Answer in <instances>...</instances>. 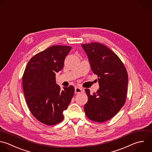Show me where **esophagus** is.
I'll list each match as a JSON object with an SVG mask.
<instances>
[{
    "mask_svg": "<svg viewBox=\"0 0 152 152\" xmlns=\"http://www.w3.org/2000/svg\"><path fill=\"white\" fill-rule=\"evenodd\" d=\"M83 91V88H80V87H75V93H82Z\"/></svg>",
    "mask_w": 152,
    "mask_h": 152,
    "instance_id": "34e87169",
    "label": "esophagus"
}]
</instances>
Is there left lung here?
<instances>
[{"label":"left lung","mask_w":152,"mask_h":152,"mask_svg":"<svg viewBox=\"0 0 152 152\" xmlns=\"http://www.w3.org/2000/svg\"><path fill=\"white\" fill-rule=\"evenodd\" d=\"M91 71L97 75L99 88L93 94L85 89L88 102L84 105L87 117L103 122L113 117L126 98L128 74L119 58L106 46L96 42L81 45Z\"/></svg>","instance_id":"left-lung-1"}]
</instances>
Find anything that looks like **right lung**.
<instances>
[{
	"instance_id": "right-lung-1",
	"label": "right lung",
	"mask_w": 152,
	"mask_h": 152,
	"mask_svg": "<svg viewBox=\"0 0 152 152\" xmlns=\"http://www.w3.org/2000/svg\"><path fill=\"white\" fill-rule=\"evenodd\" d=\"M71 49V46L56 45L35 55L28 62L23 76L28 107L39 121L47 125L63 121V112L74 94L72 86L61 90L56 83V73L64 68Z\"/></svg>"
}]
</instances>
